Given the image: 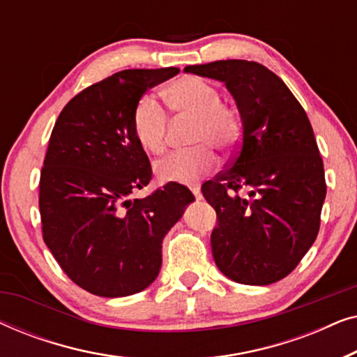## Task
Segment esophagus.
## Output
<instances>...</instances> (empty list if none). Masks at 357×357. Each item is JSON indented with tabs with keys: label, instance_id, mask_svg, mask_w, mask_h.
Segmentation results:
<instances>
[{
	"label": "esophagus",
	"instance_id": "obj_1",
	"mask_svg": "<svg viewBox=\"0 0 357 357\" xmlns=\"http://www.w3.org/2000/svg\"><path fill=\"white\" fill-rule=\"evenodd\" d=\"M190 190H192L193 197L197 198V199H202V198H203V195H202V190H199V187H192V188H190Z\"/></svg>",
	"mask_w": 357,
	"mask_h": 357
}]
</instances>
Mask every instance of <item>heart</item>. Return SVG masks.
Returning <instances> with one entry per match:
<instances>
[{
  "label": "heart",
  "instance_id": "obj_1",
  "mask_svg": "<svg viewBox=\"0 0 357 357\" xmlns=\"http://www.w3.org/2000/svg\"><path fill=\"white\" fill-rule=\"evenodd\" d=\"M162 96L177 119L193 123L190 143L197 148L159 160L155 174L164 182L193 183L216 169L218 158L213 149L227 153L241 141L243 128L241 110L232 102L222 100L221 92L211 82L190 75L169 82ZM131 125L146 153L154 155L164 153L167 148L169 119L153 96L139 97Z\"/></svg>",
  "mask_w": 357,
  "mask_h": 357
}]
</instances>
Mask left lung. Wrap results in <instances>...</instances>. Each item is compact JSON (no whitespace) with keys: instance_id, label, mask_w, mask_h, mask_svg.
I'll return each mask as SVG.
<instances>
[{"instance_id":"8db88e82","label":"left lung","mask_w":357,"mask_h":357,"mask_svg":"<svg viewBox=\"0 0 357 357\" xmlns=\"http://www.w3.org/2000/svg\"><path fill=\"white\" fill-rule=\"evenodd\" d=\"M185 71L222 81L243 123L229 165L202 187L218 216L214 261L241 284L280 281L315 242L326 195L309 116L281 77L260 63L221 60Z\"/></svg>"}]
</instances>
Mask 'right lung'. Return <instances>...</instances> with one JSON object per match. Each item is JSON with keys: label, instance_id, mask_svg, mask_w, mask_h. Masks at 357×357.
Instances as JSON below:
<instances>
[{"label": "right lung", "instance_id": "1", "mask_svg": "<svg viewBox=\"0 0 357 357\" xmlns=\"http://www.w3.org/2000/svg\"><path fill=\"white\" fill-rule=\"evenodd\" d=\"M178 71L115 73L73 97L52 130L38 183L42 237L68 278L91 294L146 289L162 265L164 236L195 199L175 182L131 199L153 178L131 125L135 105Z\"/></svg>", "mask_w": 357, "mask_h": 357}]
</instances>
